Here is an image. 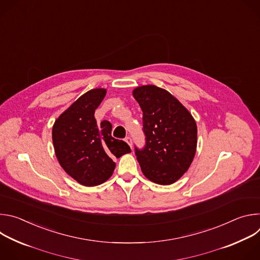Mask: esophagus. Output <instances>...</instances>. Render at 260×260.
<instances>
[{"label": "esophagus", "instance_id": "esophagus-1", "mask_svg": "<svg viewBox=\"0 0 260 260\" xmlns=\"http://www.w3.org/2000/svg\"><path fill=\"white\" fill-rule=\"evenodd\" d=\"M124 141L131 146V148L133 147V141H132V138H131V137H126V138L124 139Z\"/></svg>", "mask_w": 260, "mask_h": 260}]
</instances>
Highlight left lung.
Listing matches in <instances>:
<instances>
[{
    "mask_svg": "<svg viewBox=\"0 0 260 260\" xmlns=\"http://www.w3.org/2000/svg\"><path fill=\"white\" fill-rule=\"evenodd\" d=\"M133 94L143 111L145 145L135 146L141 170L154 183L173 184L193 160L198 138L196 121L188 110L162 88L140 86Z\"/></svg>",
    "mask_w": 260,
    "mask_h": 260,
    "instance_id": "1",
    "label": "left lung"
}]
</instances>
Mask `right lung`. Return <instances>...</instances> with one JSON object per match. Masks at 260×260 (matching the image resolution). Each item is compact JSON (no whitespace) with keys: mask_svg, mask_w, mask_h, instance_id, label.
<instances>
[{"mask_svg":"<svg viewBox=\"0 0 260 260\" xmlns=\"http://www.w3.org/2000/svg\"><path fill=\"white\" fill-rule=\"evenodd\" d=\"M106 95V89L95 88L81 95L55 120L52 141L61 168L85 186H96L112 176L115 162L132 150L122 140L111 135L107 120L100 124L94 111Z\"/></svg>","mask_w":260,"mask_h":260,"instance_id":"right-lung-1","label":"right lung"}]
</instances>
